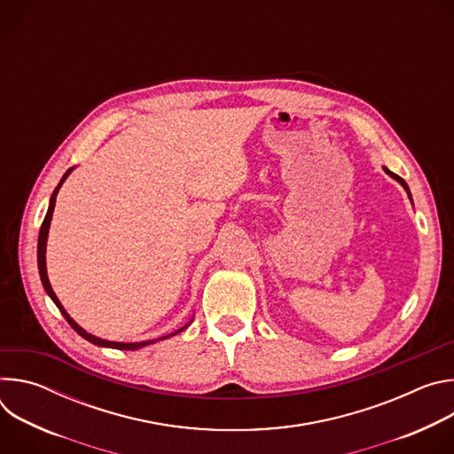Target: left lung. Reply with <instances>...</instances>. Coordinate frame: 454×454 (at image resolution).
Listing matches in <instances>:
<instances>
[{
	"mask_svg": "<svg viewBox=\"0 0 454 454\" xmlns=\"http://www.w3.org/2000/svg\"><path fill=\"white\" fill-rule=\"evenodd\" d=\"M382 168H384V172H386V174H387V176H392V177H394V179H397V181H399V183H401V184H403V186H404V190H406V192H408V196H410V200H411V193H410V188H408V184H406V181H404V179H403V177H401V176H397V174H394V172H390V170H387V168H386V167H382Z\"/></svg>",
	"mask_w": 454,
	"mask_h": 454,
	"instance_id": "left-lung-1",
	"label": "left lung"
}]
</instances>
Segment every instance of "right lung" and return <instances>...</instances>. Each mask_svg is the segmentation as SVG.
Instances as JSON below:
<instances>
[{
  "label": "right lung",
  "instance_id": "obj_1",
  "mask_svg": "<svg viewBox=\"0 0 454 454\" xmlns=\"http://www.w3.org/2000/svg\"><path fill=\"white\" fill-rule=\"evenodd\" d=\"M74 168H70V170H67V174L62 176V179L59 181V184H57V188L53 190V193H51V198H50V207H48V212H46V217H44V221H43V224H41V230H39V240H37V266H39V277H41V282H43V287H44V291H46V294L53 300V303L59 307V310H60V314L67 317V321L70 323L72 325V329L79 334V336H82L86 341H90V343H93V345H97V347H107V348H118V350H138V348H144V347H147V345H151V343H156V341H160V340H167V338H170V336H176V334H179L181 331H184L188 325H184V327H181L179 331H176V333H172V334H167V336H163V338H158V340H151V341H138V343H120V341H107V340H100V338H97V336H93V334H90V333H86L81 325H77V323L74 321V317L64 310V307L60 305V301H59V298L55 296V293H53V289H51V286H50V280H48V275H46V240H48V230H50V223H51V215H53V208H55V198H57V193H59V188L62 186V183H64V179H67L68 176H70V172H72Z\"/></svg>",
  "mask_w": 454,
  "mask_h": 454
}]
</instances>
